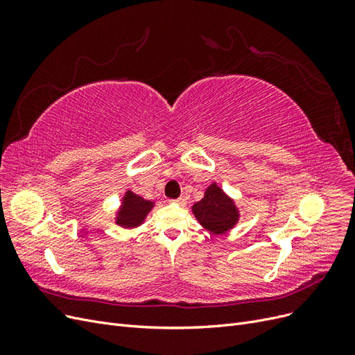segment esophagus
<instances>
[{
    "mask_svg": "<svg viewBox=\"0 0 355 355\" xmlns=\"http://www.w3.org/2000/svg\"><path fill=\"white\" fill-rule=\"evenodd\" d=\"M173 202H176V204H179V206H185L187 204V198L182 196V197H179V198H176V200H173Z\"/></svg>",
    "mask_w": 355,
    "mask_h": 355,
    "instance_id": "34e87169",
    "label": "esophagus"
}]
</instances>
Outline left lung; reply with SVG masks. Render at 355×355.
<instances>
[{"label": "left lung", "instance_id": "8db88e82", "mask_svg": "<svg viewBox=\"0 0 355 355\" xmlns=\"http://www.w3.org/2000/svg\"><path fill=\"white\" fill-rule=\"evenodd\" d=\"M192 211L204 228L218 235L231 230L239 219L234 202L214 184L207 188L204 198L194 204Z\"/></svg>", "mask_w": 355, "mask_h": 355}]
</instances>
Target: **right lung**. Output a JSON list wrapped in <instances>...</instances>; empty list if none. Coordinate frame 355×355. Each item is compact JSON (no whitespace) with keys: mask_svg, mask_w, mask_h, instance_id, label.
Returning a JSON list of instances; mask_svg holds the SVG:
<instances>
[{"mask_svg":"<svg viewBox=\"0 0 355 355\" xmlns=\"http://www.w3.org/2000/svg\"><path fill=\"white\" fill-rule=\"evenodd\" d=\"M151 207H153L151 201H146L142 197H139L133 194V192L128 191L123 201V207L120 211V218H118V223L123 225L125 228H133L145 219L146 213L151 210Z\"/></svg>","mask_w":355,"mask_h":355,"instance_id":"add662e5","label":"right lung"}]
</instances>
